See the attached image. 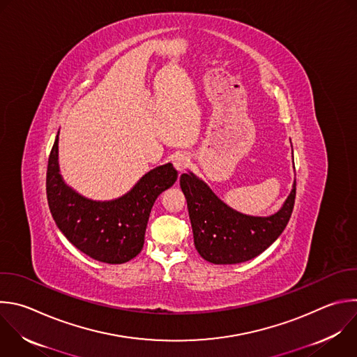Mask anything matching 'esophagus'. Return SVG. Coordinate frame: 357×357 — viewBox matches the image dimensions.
Instances as JSON below:
<instances>
[{"mask_svg":"<svg viewBox=\"0 0 357 357\" xmlns=\"http://www.w3.org/2000/svg\"><path fill=\"white\" fill-rule=\"evenodd\" d=\"M172 164H174V167H175V169L178 172H183L189 167L190 160H189V157L186 154H176L174 157V160H172Z\"/></svg>","mask_w":357,"mask_h":357,"instance_id":"obj_1","label":"esophagus"}]
</instances>
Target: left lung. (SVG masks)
<instances>
[{"mask_svg":"<svg viewBox=\"0 0 357 357\" xmlns=\"http://www.w3.org/2000/svg\"><path fill=\"white\" fill-rule=\"evenodd\" d=\"M179 183L188 202L195 247L203 259L215 265L241 264L262 254L279 238L294 207L296 181L282 208L268 217L231 208L192 172L182 174Z\"/></svg>","mask_w":357,"mask_h":357,"instance_id":"8db88e82","label":"left lung"}]
</instances>
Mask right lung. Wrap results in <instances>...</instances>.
I'll use <instances>...</instances> for the list:
<instances>
[{"mask_svg":"<svg viewBox=\"0 0 357 357\" xmlns=\"http://www.w3.org/2000/svg\"><path fill=\"white\" fill-rule=\"evenodd\" d=\"M57 157L59 135L49 157L46 193L50 213L66 238L77 250L103 264L119 265L137 257L144 245L155 199L178 178L174 165L151 169L122 197L96 202L64 183Z\"/></svg>","mask_w":357,"mask_h":357,"instance_id":"add662e5","label":"right lung"}]
</instances>
